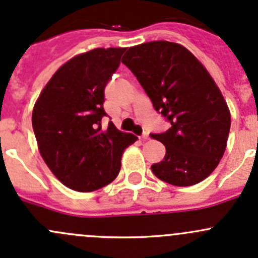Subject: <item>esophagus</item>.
Here are the masks:
<instances>
[{"label": "esophagus", "instance_id": "1", "mask_svg": "<svg viewBox=\"0 0 258 258\" xmlns=\"http://www.w3.org/2000/svg\"><path fill=\"white\" fill-rule=\"evenodd\" d=\"M140 139H141L142 141H146V140H148V139H150V137H148V134H147V132H144V135H142V136L140 137Z\"/></svg>", "mask_w": 258, "mask_h": 258}]
</instances>
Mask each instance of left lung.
Instances as JSON below:
<instances>
[{"mask_svg":"<svg viewBox=\"0 0 258 258\" xmlns=\"http://www.w3.org/2000/svg\"><path fill=\"white\" fill-rule=\"evenodd\" d=\"M122 63L171 123L163 134L151 135L166 147L163 161L151 166L156 177L179 187L209 177L225 153L231 113L206 67L184 46L168 41L130 47Z\"/></svg>","mask_w":258,"mask_h":258,"instance_id":"left-lung-1","label":"left lung"}]
</instances>
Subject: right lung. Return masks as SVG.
Segmentation results:
<instances>
[{"mask_svg": "<svg viewBox=\"0 0 258 258\" xmlns=\"http://www.w3.org/2000/svg\"><path fill=\"white\" fill-rule=\"evenodd\" d=\"M124 49L95 48L72 57L54 72L33 106L38 151L57 179L75 191L111 183L123 151L137 140L112 122L101 128L105 87Z\"/></svg>", "mask_w": 258, "mask_h": 258, "instance_id": "add662e5", "label": "right lung"}]
</instances>
